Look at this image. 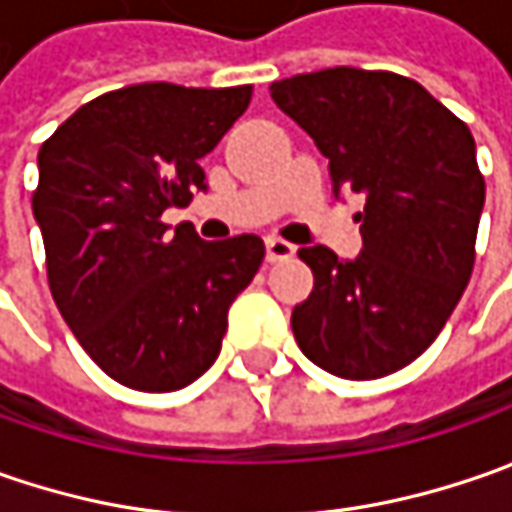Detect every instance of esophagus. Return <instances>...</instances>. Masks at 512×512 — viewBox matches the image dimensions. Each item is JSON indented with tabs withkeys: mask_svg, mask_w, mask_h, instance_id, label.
<instances>
[{
	"mask_svg": "<svg viewBox=\"0 0 512 512\" xmlns=\"http://www.w3.org/2000/svg\"><path fill=\"white\" fill-rule=\"evenodd\" d=\"M265 250H267V262H285L290 259L293 253H296V247L285 242V239H276V236H270L265 242Z\"/></svg>",
	"mask_w": 512,
	"mask_h": 512,
	"instance_id": "obj_1",
	"label": "esophagus"
}]
</instances>
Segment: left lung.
<instances>
[{"label":"left lung","mask_w":512,"mask_h":512,"mask_svg":"<svg viewBox=\"0 0 512 512\" xmlns=\"http://www.w3.org/2000/svg\"><path fill=\"white\" fill-rule=\"evenodd\" d=\"M270 96L330 159L333 193L364 196L356 259L299 250L313 293L293 307V336L333 376L382 379L433 344L470 282L484 207L473 133L390 70L299 73Z\"/></svg>","instance_id":"obj_1"}]
</instances>
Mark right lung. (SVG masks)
<instances>
[{
    "mask_svg": "<svg viewBox=\"0 0 512 512\" xmlns=\"http://www.w3.org/2000/svg\"><path fill=\"white\" fill-rule=\"evenodd\" d=\"M250 85L110 90L39 150L33 216L62 319L110 379L145 393L196 382L216 362L227 310L265 259L259 236L205 242L162 222L207 190L199 159L250 105Z\"/></svg>",
    "mask_w": 512,
    "mask_h": 512,
    "instance_id": "obj_1",
    "label": "right lung"
}]
</instances>
